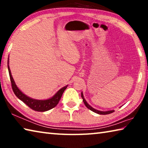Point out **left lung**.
I'll return each instance as SVG.
<instances>
[{"label":"left lung","mask_w":148,"mask_h":148,"mask_svg":"<svg viewBox=\"0 0 148 148\" xmlns=\"http://www.w3.org/2000/svg\"><path fill=\"white\" fill-rule=\"evenodd\" d=\"M82 99H83L84 103L85 104V105H86L87 108L89 109L90 110H91V111H92L93 112H95V113H97V114H102V115H106V114H110L113 113V112H114V110H110V111L102 112V111H99V110H95V108H92L91 106H90V105L86 102V101L85 100L84 97L83 96V93H82Z\"/></svg>","instance_id":"1"}]
</instances>
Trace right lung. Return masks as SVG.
I'll return each mask as SVG.
<instances>
[{
	"mask_svg": "<svg viewBox=\"0 0 148 148\" xmlns=\"http://www.w3.org/2000/svg\"><path fill=\"white\" fill-rule=\"evenodd\" d=\"M8 72L10 75V78L11 85H12V88L14 94L16 95V97L19 99L21 100V101H23L25 104L27 105L30 108L34 110L36 112H46L47 110H49L52 108H53L54 107H56L57 104L59 103V102L61 99L62 95L64 91V90L66 89L67 86L64 87H62L59 91L57 92V93L52 97V98L44 100V101H41V100H35L32 99L30 97L26 96L25 95L23 94L20 90L17 88L16 84L14 81L13 77L12 76L10 70L9 65L8 64Z\"/></svg>",
	"mask_w": 148,
	"mask_h": 148,
	"instance_id": "1",
	"label": "right lung"
}]
</instances>
